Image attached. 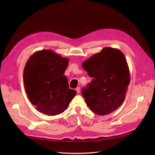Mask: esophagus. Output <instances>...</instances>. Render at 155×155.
Instances as JSON below:
<instances>
[{"instance_id": "obj_1", "label": "esophagus", "mask_w": 155, "mask_h": 155, "mask_svg": "<svg viewBox=\"0 0 155 155\" xmlns=\"http://www.w3.org/2000/svg\"><path fill=\"white\" fill-rule=\"evenodd\" d=\"M76 91H77V92L78 94H79V93L80 92V87H77V88H76Z\"/></svg>"}]
</instances>
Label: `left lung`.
Returning <instances> with one entry per match:
<instances>
[{
  "label": "left lung",
  "mask_w": 155,
  "mask_h": 155,
  "mask_svg": "<svg viewBox=\"0 0 155 155\" xmlns=\"http://www.w3.org/2000/svg\"><path fill=\"white\" fill-rule=\"evenodd\" d=\"M92 82L82 89L87 106L100 116L118 109L123 103L130 82L124 54L118 49L105 47L82 63Z\"/></svg>",
  "instance_id": "8db88e82"
}]
</instances>
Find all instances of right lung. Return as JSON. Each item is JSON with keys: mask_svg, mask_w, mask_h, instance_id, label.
Masks as SVG:
<instances>
[{"mask_svg": "<svg viewBox=\"0 0 155 155\" xmlns=\"http://www.w3.org/2000/svg\"><path fill=\"white\" fill-rule=\"evenodd\" d=\"M68 62L67 58L49 50L35 53L27 61L23 74L24 87L29 100L40 112L60 114L76 95L64 75Z\"/></svg>", "mask_w": 155, "mask_h": 155, "instance_id": "1", "label": "right lung"}]
</instances>
